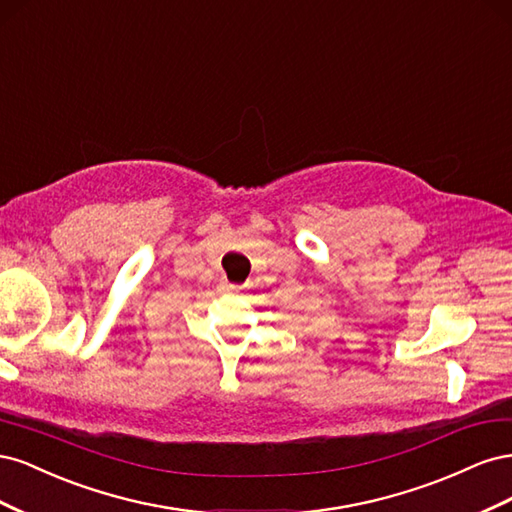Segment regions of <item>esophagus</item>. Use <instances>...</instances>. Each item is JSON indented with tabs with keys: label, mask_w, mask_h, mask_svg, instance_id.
<instances>
[{
	"label": "esophagus",
	"mask_w": 512,
	"mask_h": 512,
	"mask_svg": "<svg viewBox=\"0 0 512 512\" xmlns=\"http://www.w3.org/2000/svg\"><path fill=\"white\" fill-rule=\"evenodd\" d=\"M226 288H228V290H235V292H237V290H241V286H235V284H228Z\"/></svg>",
	"instance_id": "1"
}]
</instances>
